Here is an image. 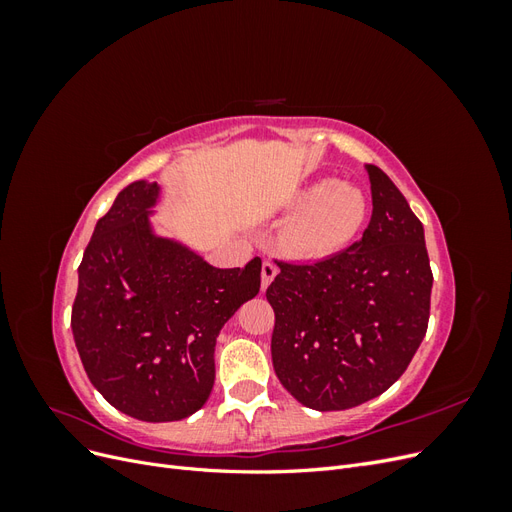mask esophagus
Here are the masks:
<instances>
[{"label":"esophagus","instance_id":"34e87169","mask_svg":"<svg viewBox=\"0 0 512 512\" xmlns=\"http://www.w3.org/2000/svg\"><path fill=\"white\" fill-rule=\"evenodd\" d=\"M262 290H267V286L275 280V275H277V267H275V262H271V260H265L262 262Z\"/></svg>","mask_w":512,"mask_h":512}]
</instances>
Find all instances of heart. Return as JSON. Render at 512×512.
<instances>
[{
    "label": "heart",
    "instance_id": "obj_1",
    "mask_svg": "<svg viewBox=\"0 0 512 512\" xmlns=\"http://www.w3.org/2000/svg\"><path fill=\"white\" fill-rule=\"evenodd\" d=\"M292 215L282 232L286 252L294 258H329L361 235L369 220V198L352 183H337L331 177L318 179L303 188Z\"/></svg>",
    "mask_w": 512,
    "mask_h": 512
}]
</instances>
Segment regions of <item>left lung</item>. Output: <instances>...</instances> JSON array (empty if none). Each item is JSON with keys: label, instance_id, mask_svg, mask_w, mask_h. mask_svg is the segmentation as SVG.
<instances>
[{"label": "left lung", "instance_id": "obj_1", "mask_svg": "<svg viewBox=\"0 0 512 512\" xmlns=\"http://www.w3.org/2000/svg\"><path fill=\"white\" fill-rule=\"evenodd\" d=\"M371 220L361 241L318 262L275 260L271 356L284 389L320 412L382 395L429 322L433 275L421 220L389 175L365 164Z\"/></svg>", "mask_w": 512, "mask_h": 512}]
</instances>
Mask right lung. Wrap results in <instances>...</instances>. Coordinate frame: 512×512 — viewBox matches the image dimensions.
<instances>
[{"label":"right lung","instance_id":"add662e5","mask_svg":"<svg viewBox=\"0 0 512 512\" xmlns=\"http://www.w3.org/2000/svg\"><path fill=\"white\" fill-rule=\"evenodd\" d=\"M158 183L134 181L98 220L72 305V335L91 384L119 412L181 421L205 406L215 339L260 290L262 260L215 269L177 241L156 237L149 207Z\"/></svg>","mask_w":512,"mask_h":512}]
</instances>
